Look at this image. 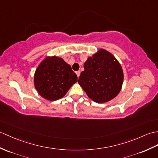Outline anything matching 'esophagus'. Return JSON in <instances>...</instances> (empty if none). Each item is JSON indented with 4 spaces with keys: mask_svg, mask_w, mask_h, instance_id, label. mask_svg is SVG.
Returning a JSON list of instances; mask_svg holds the SVG:
<instances>
[{
    "mask_svg": "<svg viewBox=\"0 0 158 158\" xmlns=\"http://www.w3.org/2000/svg\"><path fill=\"white\" fill-rule=\"evenodd\" d=\"M80 73H81V72H80L79 71H77V72H76V74H77V75L78 77H79L80 76Z\"/></svg>",
    "mask_w": 158,
    "mask_h": 158,
    "instance_id": "1",
    "label": "esophagus"
}]
</instances>
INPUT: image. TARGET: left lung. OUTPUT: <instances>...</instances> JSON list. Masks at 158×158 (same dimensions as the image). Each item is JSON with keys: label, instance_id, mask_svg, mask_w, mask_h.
I'll return each instance as SVG.
<instances>
[{"label": "left lung", "instance_id": "1", "mask_svg": "<svg viewBox=\"0 0 158 158\" xmlns=\"http://www.w3.org/2000/svg\"><path fill=\"white\" fill-rule=\"evenodd\" d=\"M83 67L78 83L90 99L100 104L118 96L124 74L120 63L112 53L101 48L87 58Z\"/></svg>", "mask_w": 158, "mask_h": 158}]
</instances>
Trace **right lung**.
<instances>
[{
    "instance_id": "right-lung-1",
    "label": "right lung",
    "mask_w": 158,
    "mask_h": 158,
    "mask_svg": "<svg viewBox=\"0 0 158 158\" xmlns=\"http://www.w3.org/2000/svg\"><path fill=\"white\" fill-rule=\"evenodd\" d=\"M77 81V76L62 58L48 56L38 66L34 77V87L39 95L48 100L63 98Z\"/></svg>"
}]
</instances>
